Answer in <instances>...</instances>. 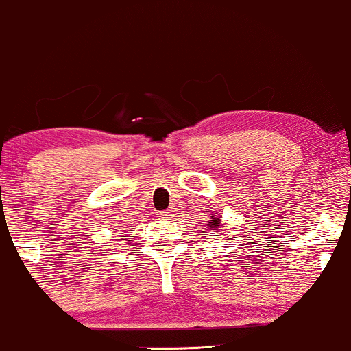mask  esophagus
I'll list each match as a JSON object with an SVG mask.
<instances>
[{
    "mask_svg": "<svg viewBox=\"0 0 351 351\" xmlns=\"http://www.w3.org/2000/svg\"><path fill=\"white\" fill-rule=\"evenodd\" d=\"M173 211H175V209H167V211H163L160 216H162V217H170V216H173Z\"/></svg>",
    "mask_w": 351,
    "mask_h": 351,
    "instance_id": "1",
    "label": "esophagus"
}]
</instances>
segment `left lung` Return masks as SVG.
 Instances as JSON below:
<instances>
[{"label": "left lung", "mask_w": 351, "mask_h": 351, "mask_svg": "<svg viewBox=\"0 0 351 351\" xmlns=\"http://www.w3.org/2000/svg\"><path fill=\"white\" fill-rule=\"evenodd\" d=\"M219 226H221V219H219V216H217V213H215V216H213L211 221H209L208 228L209 229H217ZM211 232H215V231H211Z\"/></svg>", "instance_id": "left-lung-1"}]
</instances>
